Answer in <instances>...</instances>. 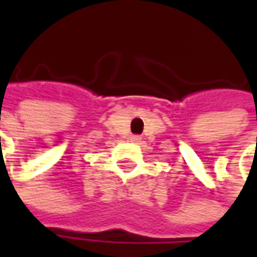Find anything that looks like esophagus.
<instances>
[{"instance_id":"esophagus-1","label":"esophagus","mask_w":257,"mask_h":257,"mask_svg":"<svg viewBox=\"0 0 257 257\" xmlns=\"http://www.w3.org/2000/svg\"><path fill=\"white\" fill-rule=\"evenodd\" d=\"M132 140H133L134 143H139V142L142 140V137H140V136H133V137H132Z\"/></svg>"}]
</instances>
